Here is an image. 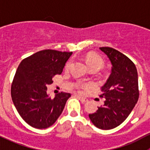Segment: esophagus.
<instances>
[{
  "mask_svg": "<svg viewBox=\"0 0 150 150\" xmlns=\"http://www.w3.org/2000/svg\"><path fill=\"white\" fill-rule=\"evenodd\" d=\"M77 97H78V99H80V101H81V102H83V103H86V102H88V99H86V98L82 97V96H77Z\"/></svg>",
  "mask_w": 150,
  "mask_h": 150,
  "instance_id": "esophagus-1",
  "label": "esophagus"
}]
</instances>
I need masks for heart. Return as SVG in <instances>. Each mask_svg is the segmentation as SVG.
Segmentation results:
<instances>
[{
	"label": "heart",
	"instance_id": "b5f03b06",
	"mask_svg": "<svg viewBox=\"0 0 150 150\" xmlns=\"http://www.w3.org/2000/svg\"><path fill=\"white\" fill-rule=\"evenodd\" d=\"M85 60H86V64H87V65L88 66V67L90 68V69H96L99 70V69H100L104 64L103 59H102L100 56L96 55V54H88L86 57ZM71 64H72V61H71V60H69L68 62H67L65 66H64L65 70H68V69L70 68ZM84 86V85L82 83H78L76 85V87L78 88V89H80V90L83 88Z\"/></svg>",
	"mask_w": 150,
	"mask_h": 150
}]
</instances>
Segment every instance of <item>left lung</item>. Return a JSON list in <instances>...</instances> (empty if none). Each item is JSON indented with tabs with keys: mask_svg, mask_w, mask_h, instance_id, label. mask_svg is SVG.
<instances>
[{
	"mask_svg": "<svg viewBox=\"0 0 150 150\" xmlns=\"http://www.w3.org/2000/svg\"><path fill=\"white\" fill-rule=\"evenodd\" d=\"M112 64V70L101 88L104 106L88 117L93 125L102 130L120 125L128 117L139 96L138 73L134 63L120 51L110 47H100Z\"/></svg>",
	"mask_w": 150,
	"mask_h": 150,
	"instance_id": "obj_1",
	"label": "left lung"
}]
</instances>
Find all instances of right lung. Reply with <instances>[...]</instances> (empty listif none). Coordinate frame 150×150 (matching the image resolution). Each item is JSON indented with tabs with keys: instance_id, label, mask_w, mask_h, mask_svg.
<instances>
[{
	"instance_id": "1",
	"label": "right lung",
	"mask_w": 150,
	"mask_h": 150,
	"mask_svg": "<svg viewBox=\"0 0 150 150\" xmlns=\"http://www.w3.org/2000/svg\"><path fill=\"white\" fill-rule=\"evenodd\" d=\"M72 54L43 50L24 59L18 67L11 88V99L22 119L33 128L43 129L52 125L71 96L61 92L51 99L46 86L52 83L53 77L62 72Z\"/></svg>"
}]
</instances>
